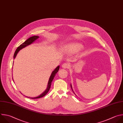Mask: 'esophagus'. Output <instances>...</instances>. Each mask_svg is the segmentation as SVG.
Masks as SVG:
<instances>
[{"mask_svg": "<svg viewBox=\"0 0 123 123\" xmlns=\"http://www.w3.org/2000/svg\"><path fill=\"white\" fill-rule=\"evenodd\" d=\"M70 66V64H69V63H64L62 65V67L64 68V69H66V68H68Z\"/></svg>", "mask_w": 123, "mask_h": 123, "instance_id": "34e87169", "label": "esophagus"}]
</instances>
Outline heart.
I'll return each instance as SVG.
<instances>
[{"instance_id":"b5f03b06","label":"heart","mask_w":123,"mask_h":123,"mask_svg":"<svg viewBox=\"0 0 123 123\" xmlns=\"http://www.w3.org/2000/svg\"><path fill=\"white\" fill-rule=\"evenodd\" d=\"M82 48V45L79 43H73L68 44L66 46V50L72 53H76L80 50Z\"/></svg>"}]
</instances>
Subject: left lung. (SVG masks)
Instances as JSON below:
<instances>
[{"label":"left lung","instance_id":"obj_1","mask_svg":"<svg viewBox=\"0 0 123 123\" xmlns=\"http://www.w3.org/2000/svg\"><path fill=\"white\" fill-rule=\"evenodd\" d=\"M71 89H72V85H71ZM72 91H73V90H72Z\"/></svg>","mask_w":123,"mask_h":123}]
</instances>
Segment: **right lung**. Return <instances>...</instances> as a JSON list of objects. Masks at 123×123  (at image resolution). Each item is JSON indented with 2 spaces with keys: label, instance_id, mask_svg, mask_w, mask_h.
<instances>
[{
  "label": "right lung",
  "instance_id": "right-lung-1",
  "mask_svg": "<svg viewBox=\"0 0 123 123\" xmlns=\"http://www.w3.org/2000/svg\"><path fill=\"white\" fill-rule=\"evenodd\" d=\"M38 38H39V36H32V37H31L30 38H29V39H28L25 42H24L23 43H22L20 45H19V46H18L17 47V48L16 49V50H15V53L14 54V56H13V58H14V59L15 58L18 52L20 51V50L22 49V48L25 47L26 46L31 44V43H32L33 42H34L36 39H37ZM59 68H60V66H58V67H57L52 72L51 75L49 78V81H48V85H47V89H46V90L42 93L40 95L36 97H29L30 98H31V99H36V98H41V97H42L44 96H45L47 93L48 92L50 88V87H51V83H52V80H53L56 73L58 72L59 70Z\"/></svg>",
  "mask_w": 123,
  "mask_h": 123
}]
</instances>
